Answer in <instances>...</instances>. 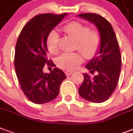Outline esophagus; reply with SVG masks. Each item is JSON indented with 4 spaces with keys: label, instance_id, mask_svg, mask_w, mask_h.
Returning <instances> with one entry per match:
<instances>
[{
    "label": "esophagus",
    "instance_id": "obj_1",
    "mask_svg": "<svg viewBox=\"0 0 133 133\" xmlns=\"http://www.w3.org/2000/svg\"><path fill=\"white\" fill-rule=\"evenodd\" d=\"M72 73H73V71H65V74L67 76H70L71 74Z\"/></svg>",
    "mask_w": 133,
    "mask_h": 133
}]
</instances>
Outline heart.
<instances>
[{
  "label": "heart",
  "mask_w": 133,
  "mask_h": 133,
  "mask_svg": "<svg viewBox=\"0 0 133 133\" xmlns=\"http://www.w3.org/2000/svg\"><path fill=\"white\" fill-rule=\"evenodd\" d=\"M63 32L76 40L75 49L81 52L87 59H91L96 56L101 44V37L96 29H90L84 23L73 21L62 28ZM59 34L52 31L46 39V47L52 55L59 53ZM78 52L64 53L57 60V65L66 70H73L81 64L83 57Z\"/></svg>",
  "instance_id": "1"
}]
</instances>
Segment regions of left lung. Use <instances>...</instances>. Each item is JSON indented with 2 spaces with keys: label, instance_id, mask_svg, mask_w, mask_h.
Here are the masks:
<instances>
[{
  "label": "left lung",
  "instance_id": "8db88e82",
  "mask_svg": "<svg viewBox=\"0 0 133 133\" xmlns=\"http://www.w3.org/2000/svg\"><path fill=\"white\" fill-rule=\"evenodd\" d=\"M98 28L101 37V44L97 57H94L86 67L94 77L84 74V81L78 89V94L90 102L102 103L108 100L115 91L121 69V55L119 44L113 27L105 18L95 13L78 15Z\"/></svg>",
  "mask_w": 133,
  "mask_h": 133
}]
</instances>
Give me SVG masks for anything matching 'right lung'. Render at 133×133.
<instances>
[{"mask_svg":"<svg viewBox=\"0 0 133 133\" xmlns=\"http://www.w3.org/2000/svg\"><path fill=\"white\" fill-rule=\"evenodd\" d=\"M67 13H44L32 17L24 26L17 39L15 52V69L24 94L36 104H43L57 98L66 75L55 67L43 72L44 64L56 66L48 59L46 39L51 31Z\"/></svg>","mask_w":133,"mask_h":133,"instance_id":"add662e5","label":"right lung"}]
</instances>
